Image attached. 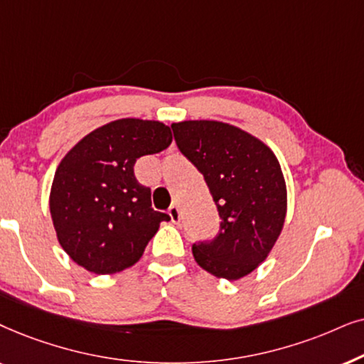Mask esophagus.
<instances>
[{
    "label": "esophagus",
    "mask_w": 364,
    "mask_h": 364,
    "mask_svg": "<svg viewBox=\"0 0 364 364\" xmlns=\"http://www.w3.org/2000/svg\"><path fill=\"white\" fill-rule=\"evenodd\" d=\"M168 215H169V218H171L173 223H178V221H179V206H178V205H171V206H169Z\"/></svg>",
    "instance_id": "obj_1"
}]
</instances>
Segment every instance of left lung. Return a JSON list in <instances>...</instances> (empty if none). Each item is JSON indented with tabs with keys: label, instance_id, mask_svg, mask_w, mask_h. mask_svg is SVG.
<instances>
[{
	"label": "left lung",
	"instance_id": "obj_1",
	"mask_svg": "<svg viewBox=\"0 0 364 364\" xmlns=\"http://www.w3.org/2000/svg\"><path fill=\"white\" fill-rule=\"evenodd\" d=\"M179 151L195 164L220 213V231L193 245L196 263L230 281L263 263L283 230L287 185L273 151L220 121L173 123Z\"/></svg>",
	"mask_w": 364,
	"mask_h": 364
}]
</instances>
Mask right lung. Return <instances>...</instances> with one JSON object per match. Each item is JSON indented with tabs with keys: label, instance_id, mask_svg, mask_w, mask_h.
<instances>
[{
	"label": "right lung",
	"instance_id": "obj_1",
	"mask_svg": "<svg viewBox=\"0 0 364 364\" xmlns=\"http://www.w3.org/2000/svg\"><path fill=\"white\" fill-rule=\"evenodd\" d=\"M169 126L116 119L85 136L63 158L53 179L50 210L58 241L70 258L96 274L133 266L166 213L151 208V190L139 185L134 163L166 149Z\"/></svg>",
	"mask_w": 364,
	"mask_h": 364
}]
</instances>
